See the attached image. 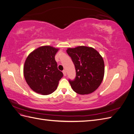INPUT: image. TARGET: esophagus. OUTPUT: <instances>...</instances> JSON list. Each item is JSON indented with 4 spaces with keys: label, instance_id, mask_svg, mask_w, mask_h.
<instances>
[{
    "label": "esophagus",
    "instance_id": "34e87169",
    "mask_svg": "<svg viewBox=\"0 0 134 134\" xmlns=\"http://www.w3.org/2000/svg\"><path fill=\"white\" fill-rule=\"evenodd\" d=\"M63 74H64V76H66V70H64L63 71Z\"/></svg>",
    "mask_w": 134,
    "mask_h": 134
}]
</instances>
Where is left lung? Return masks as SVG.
<instances>
[{
  "label": "left lung",
  "mask_w": 134,
  "mask_h": 134,
  "mask_svg": "<svg viewBox=\"0 0 134 134\" xmlns=\"http://www.w3.org/2000/svg\"><path fill=\"white\" fill-rule=\"evenodd\" d=\"M66 52L76 70L74 80H69L73 91L79 94L94 92L102 83L104 75V63L99 52L91 47L80 46L68 48Z\"/></svg>",
  "instance_id": "left-lung-1"
}]
</instances>
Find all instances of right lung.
<instances>
[{"mask_svg": "<svg viewBox=\"0 0 134 134\" xmlns=\"http://www.w3.org/2000/svg\"><path fill=\"white\" fill-rule=\"evenodd\" d=\"M59 50L51 46H43L27 56L23 75L30 88L37 93L48 95L57 89L59 80L63 76L55 59Z\"/></svg>", "mask_w": 134, "mask_h": 134, "instance_id": "1", "label": "right lung"}]
</instances>
